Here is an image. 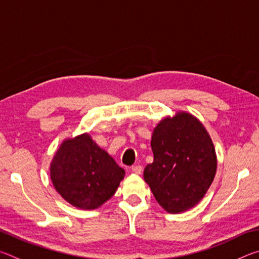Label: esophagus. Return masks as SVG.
I'll return each instance as SVG.
<instances>
[{"label":"esophagus","instance_id":"1","mask_svg":"<svg viewBox=\"0 0 259 259\" xmlns=\"http://www.w3.org/2000/svg\"><path fill=\"white\" fill-rule=\"evenodd\" d=\"M131 170H133V172L137 174V175H140V174L143 172V166L139 165V164H136V165L133 166V168H131Z\"/></svg>","mask_w":259,"mask_h":259}]
</instances>
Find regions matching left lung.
Returning <instances> with one entry per match:
<instances>
[{"mask_svg":"<svg viewBox=\"0 0 259 259\" xmlns=\"http://www.w3.org/2000/svg\"><path fill=\"white\" fill-rule=\"evenodd\" d=\"M151 146L154 161L144 170L153 195L168 212L198 204L217 169L212 140L201 122L185 112L165 117L155 126Z\"/></svg>","mask_w":259,"mask_h":259,"instance_id":"left-lung-1","label":"left lung"}]
</instances>
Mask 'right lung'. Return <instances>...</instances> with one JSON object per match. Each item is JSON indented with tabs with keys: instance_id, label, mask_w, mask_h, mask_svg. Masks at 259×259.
<instances>
[{
	"instance_id": "1",
	"label": "right lung",
	"mask_w": 259,
	"mask_h": 259,
	"mask_svg": "<svg viewBox=\"0 0 259 259\" xmlns=\"http://www.w3.org/2000/svg\"><path fill=\"white\" fill-rule=\"evenodd\" d=\"M125 171L88 134L61 143L50 164L56 191L80 209H97L111 199Z\"/></svg>"
}]
</instances>
